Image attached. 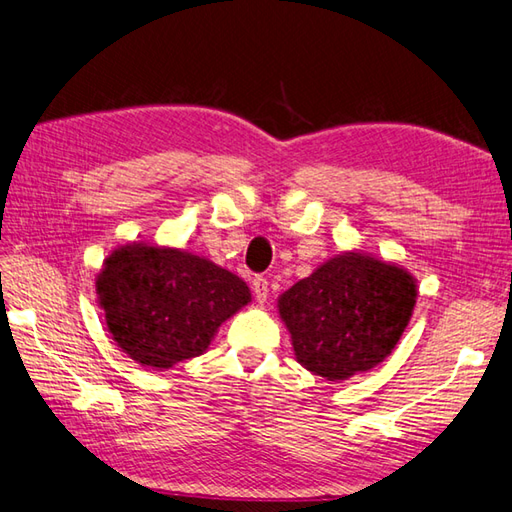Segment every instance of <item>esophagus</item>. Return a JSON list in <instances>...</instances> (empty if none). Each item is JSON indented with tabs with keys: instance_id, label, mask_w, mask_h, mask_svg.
Instances as JSON below:
<instances>
[{
	"instance_id": "obj_1",
	"label": "esophagus",
	"mask_w": 512,
	"mask_h": 512,
	"mask_svg": "<svg viewBox=\"0 0 512 512\" xmlns=\"http://www.w3.org/2000/svg\"><path fill=\"white\" fill-rule=\"evenodd\" d=\"M253 294H255L257 303H264L268 299V281L264 277L253 279Z\"/></svg>"
}]
</instances>
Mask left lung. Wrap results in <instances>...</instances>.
I'll return each instance as SVG.
<instances>
[{"mask_svg": "<svg viewBox=\"0 0 512 512\" xmlns=\"http://www.w3.org/2000/svg\"><path fill=\"white\" fill-rule=\"evenodd\" d=\"M417 296V279L403 266L347 251L296 281L277 307L296 362L327 382H344L388 358Z\"/></svg>", "mask_w": 512, "mask_h": 512, "instance_id": "1", "label": "left lung"}]
</instances>
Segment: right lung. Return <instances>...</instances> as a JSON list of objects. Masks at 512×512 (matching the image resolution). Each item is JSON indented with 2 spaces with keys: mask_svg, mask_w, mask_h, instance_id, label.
Returning <instances> with one entry per match:
<instances>
[{
  "mask_svg": "<svg viewBox=\"0 0 512 512\" xmlns=\"http://www.w3.org/2000/svg\"><path fill=\"white\" fill-rule=\"evenodd\" d=\"M95 294L117 347L154 371L205 353L224 320L251 303L248 285L211 259L146 242L113 248Z\"/></svg>",
  "mask_w": 512,
  "mask_h": 512,
  "instance_id": "1",
  "label": "right lung"
}]
</instances>
